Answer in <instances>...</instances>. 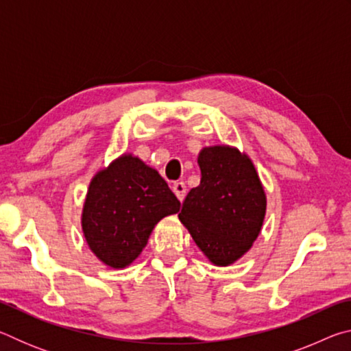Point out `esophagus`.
<instances>
[{"label": "esophagus", "instance_id": "esophagus-1", "mask_svg": "<svg viewBox=\"0 0 351 351\" xmlns=\"http://www.w3.org/2000/svg\"><path fill=\"white\" fill-rule=\"evenodd\" d=\"M173 192H175V195L178 197V199L180 201H182L184 198H186V193H187V187H186V182L184 181H176V182H173Z\"/></svg>", "mask_w": 351, "mask_h": 351}]
</instances>
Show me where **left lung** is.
Masks as SVG:
<instances>
[{"label": "left lung", "mask_w": 351, "mask_h": 351, "mask_svg": "<svg viewBox=\"0 0 351 351\" xmlns=\"http://www.w3.org/2000/svg\"><path fill=\"white\" fill-rule=\"evenodd\" d=\"M201 182L187 193L180 219L213 265L228 266L251 249L265 219L257 171L237 148L215 145L198 156Z\"/></svg>", "instance_id": "left-lung-1"}]
</instances>
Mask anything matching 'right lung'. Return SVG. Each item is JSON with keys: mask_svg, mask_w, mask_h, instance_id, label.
I'll return each instance as SVG.
<instances>
[{"mask_svg": "<svg viewBox=\"0 0 351 351\" xmlns=\"http://www.w3.org/2000/svg\"><path fill=\"white\" fill-rule=\"evenodd\" d=\"M181 203L156 170L123 154L93 178L82 213L91 251L111 268H125L145 247L159 219Z\"/></svg>", "mask_w": 351, "mask_h": 351, "instance_id": "add662e5", "label": "right lung"}]
</instances>
